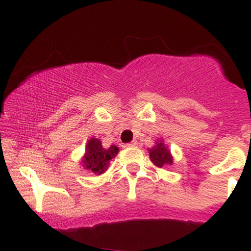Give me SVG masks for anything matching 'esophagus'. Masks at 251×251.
Here are the masks:
<instances>
[{"label":"esophagus","mask_w":251,"mask_h":251,"mask_svg":"<svg viewBox=\"0 0 251 251\" xmlns=\"http://www.w3.org/2000/svg\"><path fill=\"white\" fill-rule=\"evenodd\" d=\"M137 140H132L131 143H128V144H126V146H127V148H131V146H137Z\"/></svg>","instance_id":"1"}]
</instances>
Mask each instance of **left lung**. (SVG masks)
I'll list each match as a JSON object with an SVG mask.
<instances>
[{"mask_svg":"<svg viewBox=\"0 0 251 251\" xmlns=\"http://www.w3.org/2000/svg\"><path fill=\"white\" fill-rule=\"evenodd\" d=\"M150 158L153 162L154 165L162 166L166 165V164H172V157L170 154V151L162 142L155 144L154 148L150 149Z\"/></svg>","mask_w":251,"mask_h":251,"instance_id":"1","label":"left lung"}]
</instances>
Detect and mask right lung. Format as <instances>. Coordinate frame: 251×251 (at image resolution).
Here are the masks:
<instances>
[{"instance_id":"add662e5","label":"right lung","mask_w":251,"mask_h":251,"mask_svg":"<svg viewBox=\"0 0 251 251\" xmlns=\"http://www.w3.org/2000/svg\"><path fill=\"white\" fill-rule=\"evenodd\" d=\"M119 149L117 146L111 145L108 149H103L101 142L97 138H92L88 140L86 154L83 157V166L93 174L101 175L107 169L108 162L117 155Z\"/></svg>"}]
</instances>
